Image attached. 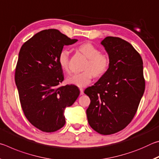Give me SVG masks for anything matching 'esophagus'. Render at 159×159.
<instances>
[{
	"instance_id": "34e87169",
	"label": "esophagus",
	"mask_w": 159,
	"mask_h": 159,
	"mask_svg": "<svg viewBox=\"0 0 159 159\" xmlns=\"http://www.w3.org/2000/svg\"><path fill=\"white\" fill-rule=\"evenodd\" d=\"M80 95H83V93H83V88H80Z\"/></svg>"
}]
</instances>
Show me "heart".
I'll return each instance as SVG.
<instances>
[{"mask_svg":"<svg viewBox=\"0 0 159 159\" xmlns=\"http://www.w3.org/2000/svg\"><path fill=\"white\" fill-rule=\"evenodd\" d=\"M79 50L88 60L84 67L85 71L72 74L66 78L69 84L82 88L89 85L93 76L101 77L108 71L110 60L105 53L99 52L98 48L90 43H85L80 45ZM69 51L64 48L58 55V64L64 71H68Z\"/></svg>","mask_w":159,"mask_h":159,"instance_id":"heart-1","label":"heart"}]
</instances>
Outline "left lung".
Wrapping results in <instances>:
<instances>
[{
    "instance_id": "left-lung-1",
    "label": "left lung",
    "mask_w": 159,
    "mask_h": 159,
    "mask_svg": "<svg viewBox=\"0 0 159 159\" xmlns=\"http://www.w3.org/2000/svg\"><path fill=\"white\" fill-rule=\"evenodd\" d=\"M108 53V71L85 90L90 99L86 110L88 123L102 134L124 129L133 120L145 89L143 61L133 45L118 37L101 42Z\"/></svg>"
}]
</instances>
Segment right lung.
Wrapping results in <instances>:
<instances>
[{"mask_svg": "<svg viewBox=\"0 0 159 159\" xmlns=\"http://www.w3.org/2000/svg\"><path fill=\"white\" fill-rule=\"evenodd\" d=\"M77 41L57 29H46L25 42L19 53L15 79L21 108L29 121L43 132L63 127L64 110L80 94L76 85L58 86L64 80L59 54L64 45Z\"/></svg>", "mask_w": 159, "mask_h": 159, "instance_id": "right-lung-1", "label": "right lung"}]
</instances>
